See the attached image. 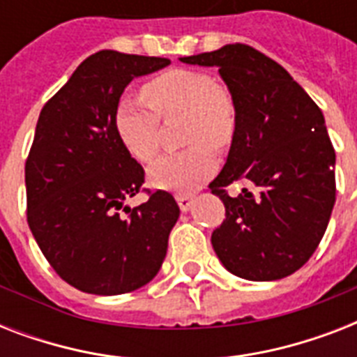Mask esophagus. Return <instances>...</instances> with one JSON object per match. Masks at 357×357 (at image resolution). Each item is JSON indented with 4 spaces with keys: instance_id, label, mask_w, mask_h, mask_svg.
<instances>
[{
    "instance_id": "obj_1",
    "label": "esophagus",
    "mask_w": 357,
    "mask_h": 357,
    "mask_svg": "<svg viewBox=\"0 0 357 357\" xmlns=\"http://www.w3.org/2000/svg\"><path fill=\"white\" fill-rule=\"evenodd\" d=\"M176 202H178V206L181 211H189L192 204H195V196L192 195H178L176 196Z\"/></svg>"
}]
</instances>
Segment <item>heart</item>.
Instances as JSON below:
<instances>
[{"mask_svg":"<svg viewBox=\"0 0 357 357\" xmlns=\"http://www.w3.org/2000/svg\"><path fill=\"white\" fill-rule=\"evenodd\" d=\"M146 102L123 98L114 111V129L135 159L150 162L159 151L161 119L185 114L183 139L189 150L161 157L148 179L157 189L190 190L217 168L213 148H224L235 131V105L229 92L200 70H168L142 86Z\"/></svg>","mask_w":357,"mask_h":357,"instance_id":"heart-1","label":"heart"}]
</instances>
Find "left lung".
I'll list each match as a JSON object with an SVG mask.
<instances>
[{"instance_id": "1", "label": "left lung", "mask_w": 357, "mask_h": 357, "mask_svg": "<svg viewBox=\"0 0 357 357\" xmlns=\"http://www.w3.org/2000/svg\"><path fill=\"white\" fill-rule=\"evenodd\" d=\"M217 66L235 105L228 161L209 183L226 218L211 235L231 274L272 282L307 263L335 204V150L324 116L283 66L246 44L181 57ZM249 183L235 199L225 187Z\"/></svg>"}]
</instances>
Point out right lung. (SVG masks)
Returning a JSON list of instances; mask_svg holds the SVG:
<instances>
[{"label": "right lung", "mask_w": 357, "mask_h": 357, "mask_svg": "<svg viewBox=\"0 0 357 357\" xmlns=\"http://www.w3.org/2000/svg\"><path fill=\"white\" fill-rule=\"evenodd\" d=\"M168 64L102 50L75 68L36 122L25 161L27 224L53 271L83 293H131L155 278L167 255L179 207L167 190L123 206L142 189L144 168L122 144L114 111L135 77Z\"/></svg>", "instance_id": "add662e5"}]
</instances>
